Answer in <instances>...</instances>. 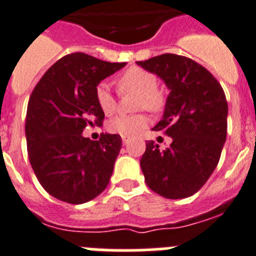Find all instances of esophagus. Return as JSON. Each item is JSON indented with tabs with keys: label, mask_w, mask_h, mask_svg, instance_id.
I'll list each match as a JSON object with an SVG mask.
<instances>
[{
	"label": "esophagus",
	"mask_w": 256,
	"mask_h": 256,
	"mask_svg": "<svg viewBox=\"0 0 256 256\" xmlns=\"http://www.w3.org/2000/svg\"><path fill=\"white\" fill-rule=\"evenodd\" d=\"M128 138H126V136H122V143H124V146L128 144Z\"/></svg>",
	"instance_id": "1"
}]
</instances>
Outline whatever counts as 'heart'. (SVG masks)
<instances>
[{
	"mask_svg": "<svg viewBox=\"0 0 256 256\" xmlns=\"http://www.w3.org/2000/svg\"><path fill=\"white\" fill-rule=\"evenodd\" d=\"M120 91H132L138 94V109L158 112L164 106V95L158 90V78L152 72L142 68H130L118 78ZM96 102L106 116L116 110L117 102L106 82L98 83L96 87ZM148 118L144 114L117 116L108 122V130L126 138H134L144 132L148 126Z\"/></svg>",
	"mask_w": 256,
	"mask_h": 256,
	"instance_id": "1",
	"label": "heart"
}]
</instances>
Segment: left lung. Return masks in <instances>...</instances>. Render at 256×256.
I'll return each instance as SVG.
<instances>
[{
    "mask_svg": "<svg viewBox=\"0 0 256 256\" xmlns=\"http://www.w3.org/2000/svg\"><path fill=\"white\" fill-rule=\"evenodd\" d=\"M136 64L160 76L170 91L164 116L152 130L173 142L164 151L147 142L140 158L147 186L168 199L191 196L214 173L226 139L224 90L207 68L184 56L166 53Z\"/></svg>",
    "mask_w": 256,
    "mask_h": 256,
    "instance_id": "1",
    "label": "left lung"
}]
</instances>
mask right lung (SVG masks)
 Masks as SVG:
<instances>
[{
  "label": "right lung",
  "mask_w": 256,
  "mask_h": 256,
  "mask_svg": "<svg viewBox=\"0 0 256 256\" xmlns=\"http://www.w3.org/2000/svg\"><path fill=\"white\" fill-rule=\"evenodd\" d=\"M124 65L72 53L42 75L30 96V162L45 191L58 200L82 204L108 186L121 136L102 134L91 140L82 132L88 124L102 126L104 113L96 102V87Z\"/></svg>",
  "instance_id": "right-lung-1"
}]
</instances>
